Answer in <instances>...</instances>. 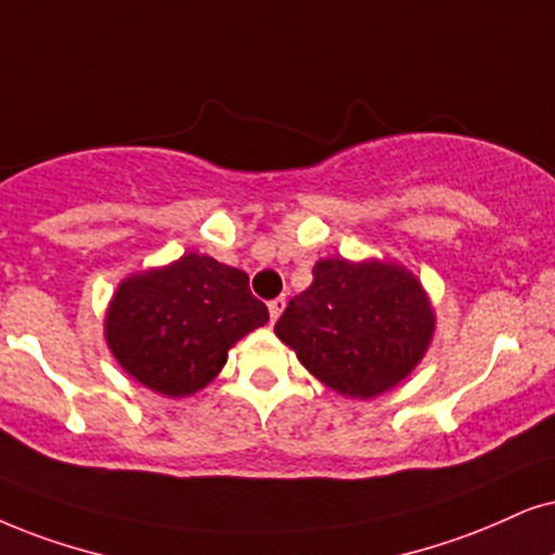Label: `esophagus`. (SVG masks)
Wrapping results in <instances>:
<instances>
[{
    "label": "esophagus",
    "instance_id": "34e87169",
    "mask_svg": "<svg viewBox=\"0 0 555 555\" xmlns=\"http://www.w3.org/2000/svg\"><path fill=\"white\" fill-rule=\"evenodd\" d=\"M284 305H286V299H284V297H276V299H271V301H269V314H271V322H276V320H279V314L284 312Z\"/></svg>",
    "mask_w": 555,
    "mask_h": 555
}]
</instances>
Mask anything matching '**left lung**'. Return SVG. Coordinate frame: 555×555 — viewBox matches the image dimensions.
Masks as SVG:
<instances>
[{
    "label": "left lung",
    "mask_w": 555,
    "mask_h": 555,
    "mask_svg": "<svg viewBox=\"0 0 555 555\" xmlns=\"http://www.w3.org/2000/svg\"><path fill=\"white\" fill-rule=\"evenodd\" d=\"M433 325L412 273L391 263L327 258L314 263L310 289L289 299L273 330L322 384L369 399L417 366Z\"/></svg>",
    "instance_id": "1"
}]
</instances>
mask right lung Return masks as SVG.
Segmentation results:
<instances>
[{
	"label": "right lung",
	"instance_id": "1",
	"mask_svg": "<svg viewBox=\"0 0 555 555\" xmlns=\"http://www.w3.org/2000/svg\"><path fill=\"white\" fill-rule=\"evenodd\" d=\"M269 322L243 271L209 256H181L120 284L107 312V343L120 366L166 397L207 387L228 350Z\"/></svg>",
	"mask_w": 555,
	"mask_h": 555
}]
</instances>
